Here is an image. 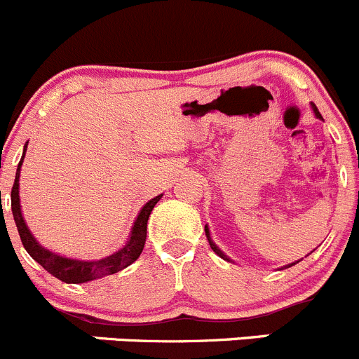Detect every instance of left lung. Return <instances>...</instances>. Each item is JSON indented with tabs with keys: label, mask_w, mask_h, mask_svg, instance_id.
I'll return each mask as SVG.
<instances>
[{
	"label": "left lung",
	"mask_w": 359,
	"mask_h": 359,
	"mask_svg": "<svg viewBox=\"0 0 359 359\" xmlns=\"http://www.w3.org/2000/svg\"><path fill=\"white\" fill-rule=\"evenodd\" d=\"M313 111H314V114H316V116H318V118H321L320 111H318V109H316V106H314V104H313ZM205 233H206V238H208V243H210V247H212V250H213V252H215V253H217V255H219V257H222V259H224V260H231V259H229V257H227V255H224V253H222V252H220V248H219V247H217V245H215V243H213V241H212V238H210V231H208V226H205ZM297 262H299V260H297ZM297 262H293V264H297ZM293 264H288V266H285V267H290V266H293Z\"/></svg>",
	"instance_id": "left-lung-1"
}]
</instances>
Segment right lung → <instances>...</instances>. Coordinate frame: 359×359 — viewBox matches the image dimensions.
Returning a JSON list of instances; mask_svg holds the SVG:
<instances>
[{
	"instance_id": "1",
	"label": "right lung",
	"mask_w": 359,
	"mask_h": 359,
	"mask_svg": "<svg viewBox=\"0 0 359 359\" xmlns=\"http://www.w3.org/2000/svg\"><path fill=\"white\" fill-rule=\"evenodd\" d=\"M25 147L22 158H20L19 166H17L15 173V182L12 187V213L13 220L17 224V229H19L20 240L25 252L39 264V266L45 267V271H48L52 276L59 278L64 283H86V281L99 280V278L109 276V274L118 273V271L125 269L130 264L135 262L137 259L142 253L144 245H146V236H147V220H149L151 212H153L154 205L161 200L163 194L153 198L142 206L140 213L137 215V220L133 222L132 233H130L128 241L121 250L114 252L109 257H104L100 260H76V259H67V257L57 255V253L50 252V250L43 248L41 245L36 241V238L32 236L31 231H29L27 224H25L22 217V210H20V198H19V177H20V166H22L24 156H25Z\"/></svg>"
}]
</instances>
